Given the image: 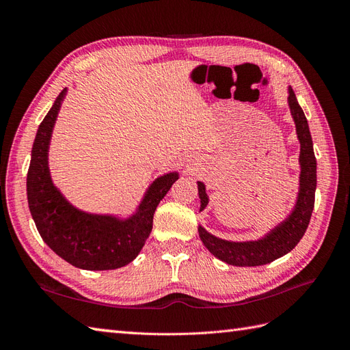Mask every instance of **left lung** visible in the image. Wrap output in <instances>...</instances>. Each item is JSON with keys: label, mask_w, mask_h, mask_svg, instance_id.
Returning a JSON list of instances; mask_svg holds the SVG:
<instances>
[{"label": "left lung", "mask_w": 350, "mask_h": 350, "mask_svg": "<svg viewBox=\"0 0 350 350\" xmlns=\"http://www.w3.org/2000/svg\"><path fill=\"white\" fill-rule=\"evenodd\" d=\"M288 105L292 120L295 122L296 135L301 144L299 152V188L295 206L291 213L278 226L270 229L266 235L256 241H228L211 235L203 226H198L200 239L204 247L219 260L225 261L230 266L254 267L269 264L291 252L302 239L314 210L315 188H317V161L314 154L312 139L310 133L308 121L299 107L298 99L295 96L292 88H288ZM200 211H203L208 204V196L206 185L197 181Z\"/></svg>", "instance_id": "obj_1"}]
</instances>
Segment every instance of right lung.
Wrapping results in <instances>:
<instances>
[{
    "label": "right lung",
    "instance_id": "1",
    "mask_svg": "<svg viewBox=\"0 0 350 350\" xmlns=\"http://www.w3.org/2000/svg\"><path fill=\"white\" fill-rule=\"evenodd\" d=\"M67 88L40 122L27 172V201L42 239L62 260L83 270H113L126 266L142 251L153 228L154 210L179 178L163 174L149 185L129 217L98 215L72 206L51 178L48 154L52 131Z\"/></svg>",
    "mask_w": 350,
    "mask_h": 350
}]
</instances>
